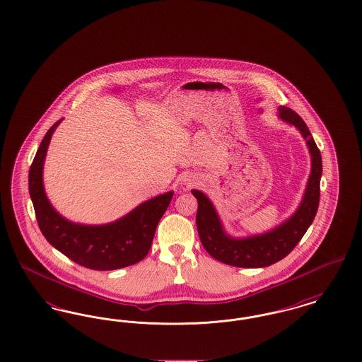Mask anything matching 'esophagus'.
I'll return each instance as SVG.
<instances>
[{
	"instance_id": "1",
	"label": "esophagus",
	"mask_w": 362,
	"mask_h": 362,
	"mask_svg": "<svg viewBox=\"0 0 362 362\" xmlns=\"http://www.w3.org/2000/svg\"><path fill=\"white\" fill-rule=\"evenodd\" d=\"M191 185H197V180H189L187 186H191Z\"/></svg>"
}]
</instances>
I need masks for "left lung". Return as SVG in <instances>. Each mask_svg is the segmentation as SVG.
I'll return each mask as SVG.
<instances>
[{
  "instance_id": "left-lung-1",
  "label": "left lung",
  "mask_w": 362,
  "mask_h": 362,
  "mask_svg": "<svg viewBox=\"0 0 362 362\" xmlns=\"http://www.w3.org/2000/svg\"><path fill=\"white\" fill-rule=\"evenodd\" d=\"M278 111L282 121L296 126L307 139L312 157V168L304 198L289 220L267 233L245 239H233L225 233L218 214L206 195L198 189H191L192 195L198 199L197 228L201 243L213 258L229 266L250 269L266 267L285 258L305 235L319 207L322 177L320 151L310 136L305 122L298 114L285 105H281Z\"/></svg>"
}]
</instances>
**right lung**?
Masks as SVG:
<instances>
[{
    "label": "right lung",
    "mask_w": 362,
    "mask_h": 362,
    "mask_svg": "<svg viewBox=\"0 0 362 362\" xmlns=\"http://www.w3.org/2000/svg\"><path fill=\"white\" fill-rule=\"evenodd\" d=\"M55 122L34 157L28 175V189L37 225L46 240L70 260L92 270H117L145 258L155 238L156 228L173 199V192L152 198L121 220L105 225L74 224L57 213L43 189V163Z\"/></svg>",
    "instance_id": "obj_1"
}]
</instances>
